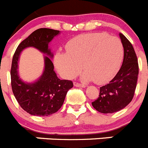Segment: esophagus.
Segmentation results:
<instances>
[{"label": "esophagus", "mask_w": 148, "mask_h": 148, "mask_svg": "<svg viewBox=\"0 0 148 148\" xmlns=\"http://www.w3.org/2000/svg\"><path fill=\"white\" fill-rule=\"evenodd\" d=\"M74 86L75 87H86V85H84V84H79L78 83V82H74Z\"/></svg>", "instance_id": "1"}]
</instances>
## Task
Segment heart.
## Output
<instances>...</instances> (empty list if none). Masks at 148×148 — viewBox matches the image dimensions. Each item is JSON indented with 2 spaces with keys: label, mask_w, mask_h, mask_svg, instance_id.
Instances as JSON below:
<instances>
[{
  "label": "heart",
  "mask_w": 148,
  "mask_h": 148,
  "mask_svg": "<svg viewBox=\"0 0 148 148\" xmlns=\"http://www.w3.org/2000/svg\"><path fill=\"white\" fill-rule=\"evenodd\" d=\"M66 52H57L54 58L56 70L66 79H73L82 67L84 81L102 84L118 73L124 57L119 38L104 32L82 34L66 44ZM82 66H81V64Z\"/></svg>",
  "instance_id": "b5f03b06"
}]
</instances>
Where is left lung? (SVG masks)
<instances>
[{"label": "left lung", "mask_w": 148, "mask_h": 148, "mask_svg": "<svg viewBox=\"0 0 148 148\" xmlns=\"http://www.w3.org/2000/svg\"><path fill=\"white\" fill-rule=\"evenodd\" d=\"M119 37L124 48L122 65L116 76L106 85L100 87L99 97L92 105L101 113L118 112L132 101L136 87L138 64L131 43L123 34Z\"/></svg>", "instance_id": "left-lung-1"}]
</instances>
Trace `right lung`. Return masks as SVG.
Segmentation results:
<instances>
[{"label":"right lung","instance_id":"1","mask_svg":"<svg viewBox=\"0 0 148 148\" xmlns=\"http://www.w3.org/2000/svg\"><path fill=\"white\" fill-rule=\"evenodd\" d=\"M59 34L60 31L52 29L35 30L18 45L13 56L10 73L13 94L21 107L33 116H45L56 113L64 101L67 91L73 87L71 81L58 78L50 58L53 57V53L49 48V44ZM28 47H34L47 55L44 56L42 75L31 83L23 82L18 74L20 53Z\"/></svg>","mask_w":148,"mask_h":148}]
</instances>
